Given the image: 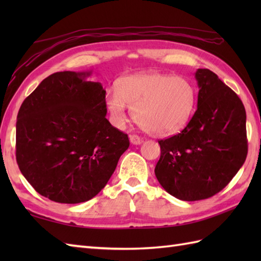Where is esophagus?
Wrapping results in <instances>:
<instances>
[{
  "mask_svg": "<svg viewBox=\"0 0 261 261\" xmlns=\"http://www.w3.org/2000/svg\"><path fill=\"white\" fill-rule=\"evenodd\" d=\"M130 142L132 143V145H140V143L142 142V139L137 135H132L130 136Z\"/></svg>",
  "mask_w": 261,
  "mask_h": 261,
  "instance_id": "obj_1",
  "label": "esophagus"
}]
</instances>
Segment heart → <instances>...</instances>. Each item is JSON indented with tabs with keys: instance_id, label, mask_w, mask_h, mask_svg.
Instances as JSON below:
<instances>
[{
	"instance_id": "heart-1",
	"label": "heart",
	"mask_w": 261,
	"mask_h": 261,
	"mask_svg": "<svg viewBox=\"0 0 261 261\" xmlns=\"http://www.w3.org/2000/svg\"><path fill=\"white\" fill-rule=\"evenodd\" d=\"M195 102V88L190 81L160 73L122 77L115 83V91L105 96V108L114 126H125L127 105L138 123L157 136L180 131L190 121Z\"/></svg>"
}]
</instances>
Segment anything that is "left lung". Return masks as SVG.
Listing matches in <instances>:
<instances>
[{"instance_id":"left-lung-1","label":"left lung","mask_w":261,"mask_h":261,"mask_svg":"<svg viewBox=\"0 0 261 261\" xmlns=\"http://www.w3.org/2000/svg\"><path fill=\"white\" fill-rule=\"evenodd\" d=\"M197 110L179 134L159 140L154 174L166 192L199 201L222 191L248 153L246 110L239 96L206 68L195 73Z\"/></svg>"}]
</instances>
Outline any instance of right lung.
<instances>
[{"label": "right lung", "mask_w": 261, "mask_h": 261, "mask_svg": "<svg viewBox=\"0 0 261 261\" xmlns=\"http://www.w3.org/2000/svg\"><path fill=\"white\" fill-rule=\"evenodd\" d=\"M58 71L28 96L16 121V163L30 185L54 202L96 196L114 173L129 138L105 118L101 83Z\"/></svg>", "instance_id": "obj_1"}]
</instances>
